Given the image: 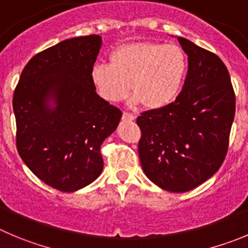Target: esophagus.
I'll use <instances>...</instances> for the list:
<instances>
[{
	"label": "esophagus",
	"instance_id": "obj_1",
	"mask_svg": "<svg viewBox=\"0 0 248 248\" xmlns=\"http://www.w3.org/2000/svg\"><path fill=\"white\" fill-rule=\"evenodd\" d=\"M122 119H124V121H133V120L136 119V116L133 115V113H129V112H126V111H124V115H122Z\"/></svg>",
	"mask_w": 248,
	"mask_h": 248
}]
</instances>
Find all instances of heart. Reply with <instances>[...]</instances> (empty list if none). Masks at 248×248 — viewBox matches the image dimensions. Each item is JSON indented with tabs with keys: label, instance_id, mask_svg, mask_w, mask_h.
<instances>
[{
	"label": "heart",
	"instance_id": "obj_1",
	"mask_svg": "<svg viewBox=\"0 0 248 248\" xmlns=\"http://www.w3.org/2000/svg\"><path fill=\"white\" fill-rule=\"evenodd\" d=\"M187 57L176 44H124L110 52V63L98 62L90 80L108 103L122 101L131 92L133 103L148 108L170 105L179 96L187 75Z\"/></svg>",
	"mask_w": 248,
	"mask_h": 248
}]
</instances>
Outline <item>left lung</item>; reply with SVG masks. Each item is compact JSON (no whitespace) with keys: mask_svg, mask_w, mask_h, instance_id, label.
Instances as JSON below:
<instances>
[{"mask_svg":"<svg viewBox=\"0 0 248 248\" xmlns=\"http://www.w3.org/2000/svg\"><path fill=\"white\" fill-rule=\"evenodd\" d=\"M188 56L181 93L170 105L137 119L140 165L148 179L170 192L202 185L223 164L235 116V93L224 62L205 48L177 38Z\"/></svg>","mask_w":248,"mask_h":248,"instance_id":"8db88e82","label":"left lung"}]
</instances>
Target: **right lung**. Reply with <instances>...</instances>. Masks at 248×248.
<instances>
[{
	"mask_svg": "<svg viewBox=\"0 0 248 248\" xmlns=\"http://www.w3.org/2000/svg\"><path fill=\"white\" fill-rule=\"evenodd\" d=\"M100 47V36L87 35L41 51L24 67L13 94L20 158L36 177L62 192L98 179L104 168L100 147L122 116L90 80Z\"/></svg>",
	"mask_w": 248,
	"mask_h": 248,
	"instance_id": "right-lung-1",
	"label": "right lung"
}]
</instances>
